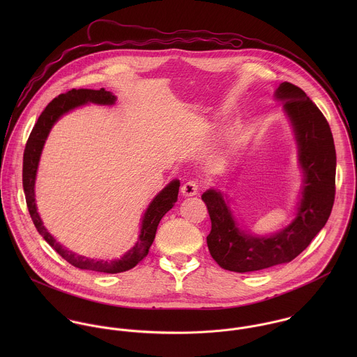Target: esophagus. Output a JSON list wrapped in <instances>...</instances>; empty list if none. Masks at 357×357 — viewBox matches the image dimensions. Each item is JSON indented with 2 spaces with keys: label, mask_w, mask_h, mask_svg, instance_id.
Segmentation results:
<instances>
[{
  "label": "esophagus",
  "mask_w": 357,
  "mask_h": 357,
  "mask_svg": "<svg viewBox=\"0 0 357 357\" xmlns=\"http://www.w3.org/2000/svg\"><path fill=\"white\" fill-rule=\"evenodd\" d=\"M198 190H199V184L194 180H190L181 187V194L184 197H194L198 194Z\"/></svg>",
  "instance_id": "esophagus-1"
}]
</instances>
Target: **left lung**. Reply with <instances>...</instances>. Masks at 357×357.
<instances>
[{
  "label": "left lung",
  "mask_w": 357,
  "mask_h": 357,
  "mask_svg": "<svg viewBox=\"0 0 357 357\" xmlns=\"http://www.w3.org/2000/svg\"><path fill=\"white\" fill-rule=\"evenodd\" d=\"M276 96L286 102L284 109L297 136L305 173L303 199L287 228L269 238H255L238 229L220 192L206 191L202 201L211 221L207 248L227 271L255 272L293 261L326 225L334 204L337 156L327 119L305 92L290 82L280 84Z\"/></svg>",
  "instance_id": "8db88e82"
}]
</instances>
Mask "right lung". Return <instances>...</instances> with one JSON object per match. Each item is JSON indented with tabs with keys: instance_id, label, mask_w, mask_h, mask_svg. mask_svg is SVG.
<instances>
[{
	"instance_id": "1",
	"label": "right lung",
	"mask_w": 357,
	"mask_h": 357,
	"mask_svg": "<svg viewBox=\"0 0 357 357\" xmlns=\"http://www.w3.org/2000/svg\"><path fill=\"white\" fill-rule=\"evenodd\" d=\"M98 102V104H112L115 102V96L111 92H107L105 89L93 91V89H71L66 93L59 95L54 98L43 111L40 115L37 123L34 125L23 153V190L26 195V204L30 213V217L37 228V231L43 235V238L51 245L52 249L56 250V253L61 255L67 262H70L73 266L79 269H89L96 272H105V273H119L132 269L136 266L143 258L149 255V250L153 245L155 239V232L158 228V224L160 218L173 207L174 202L177 201L178 195V187L180 181L174 180L172 181L158 197L153 199L150 207L147 208L144 217H143V225H142V234L136 243V246L121 259L115 261H95L89 259L81 255H74L64 248H61L53 238L51 234L45 229L43 225V221L37 213L36 199H34V181H36V173L38 167L40 155L43 151L44 143L47 140V136L51 130L52 125L67 111L84 104V102Z\"/></svg>"
}]
</instances>
